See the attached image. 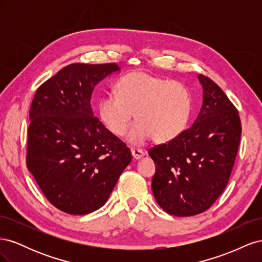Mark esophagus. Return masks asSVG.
<instances>
[{"mask_svg": "<svg viewBox=\"0 0 262 262\" xmlns=\"http://www.w3.org/2000/svg\"><path fill=\"white\" fill-rule=\"evenodd\" d=\"M131 154L134 160H140V158L144 156V152L140 148H131Z\"/></svg>", "mask_w": 262, "mask_h": 262, "instance_id": "obj_1", "label": "esophagus"}]
</instances>
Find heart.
<instances>
[{
	"mask_svg": "<svg viewBox=\"0 0 262 262\" xmlns=\"http://www.w3.org/2000/svg\"><path fill=\"white\" fill-rule=\"evenodd\" d=\"M115 94L99 99V118L110 133L122 137L134 114L138 122L128 134L133 145L143 144L150 138L156 143H168L187 128L192 96L185 84L132 71L117 81Z\"/></svg>",
	"mask_w": 262,
	"mask_h": 262,
	"instance_id": "heart-1",
	"label": "heart"
}]
</instances>
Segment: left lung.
<instances>
[{
    "label": "left lung",
    "instance_id": "1",
    "mask_svg": "<svg viewBox=\"0 0 262 262\" xmlns=\"http://www.w3.org/2000/svg\"><path fill=\"white\" fill-rule=\"evenodd\" d=\"M203 102L195 121L173 141L149 148L158 205L175 216L207 211L224 191L238 150V110L221 87L200 74Z\"/></svg>",
    "mask_w": 262,
    "mask_h": 262
}]
</instances>
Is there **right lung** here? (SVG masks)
<instances>
[{"mask_svg":"<svg viewBox=\"0 0 262 262\" xmlns=\"http://www.w3.org/2000/svg\"><path fill=\"white\" fill-rule=\"evenodd\" d=\"M119 70L116 63H72L39 86L31 101L26 165L62 212L83 215L101 208L132 160L91 107L95 85Z\"/></svg>","mask_w":262,"mask_h":262,"instance_id":"right-lung-1","label":"right lung"}]
</instances>
